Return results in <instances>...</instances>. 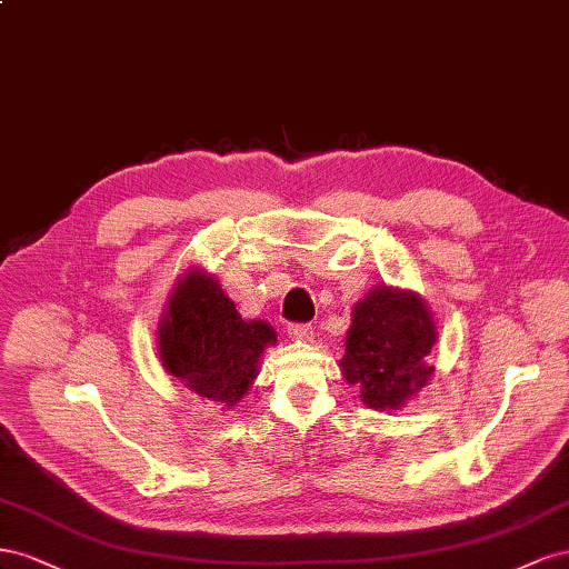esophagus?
I'll list each match as a JSON object with an SVG mask.
<instances>
[{
    "instance_id": "34e87169",
    "label": "esophagus",
    "mask_w": 569,
    "mask_h": 569,
    "mask_svg": "<svg viewBox=\"0 0 569 569\" xmlns=\"http://www.w3.org/2000/svg\"><path fill=\"white\" fill-rule=\"evenodd\" d=\"M288 336L290 338H296V340H312V327L310 323H288Z\"/></svg>"
}]
</instances>
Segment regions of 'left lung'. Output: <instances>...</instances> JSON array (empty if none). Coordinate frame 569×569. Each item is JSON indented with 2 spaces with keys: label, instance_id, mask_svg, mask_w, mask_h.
<instances>
[{
  "label": "left lung",
  "instance_id": "1",
  "mask_svg": "<svg viewBox=\"0 0 569 569\" xmlns=\"http://www.w3.org/2000/svg\"><path fill=\"white\" fill-rule=\"evenodd\" d=\"M436 327L421 300L379 286L355 305L340 360L346 381L362 386V400L377 410H398L431 379L425 357Z\"/></svg>",
  "mask_w": 569,
  "mask_h": 569
}]
</instances>
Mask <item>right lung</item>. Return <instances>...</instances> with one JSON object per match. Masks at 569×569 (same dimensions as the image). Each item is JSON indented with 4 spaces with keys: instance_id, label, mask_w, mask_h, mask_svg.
I'll return each mask as SVG.
<instances>
[{
    "instance_id": "right-lung-1",
    "label": "right lung",
    "mask_w": 569,
    "mask_h": 569,
    "mask_svg": "<svg viewBox=\"0 0 569 569\" xmlns=\"http://www.w3.org/2000/svg\"><path fill=\"white\" fill-rule=\"evenodd\" d=\"M276 340L264 321H242L212 276L188 273L159 327L161 365L204 400L236 405Z\"/></svg>"
}]
</instances>
